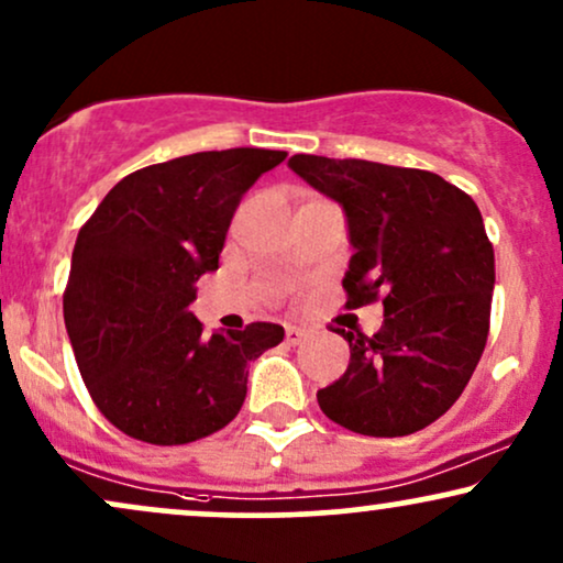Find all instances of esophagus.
I'll use <instances>...</instances> for the list:
<instances>
[{
	"instance_id": "1",
	"label": "esophagus",
	"mask_w": 563,
	"mask_h": 563,
	"mask_svg": "<svg viewBox=\"0 0 563 563\" xmlns=\"http://www.w3.org/2000/svg\"><path fill=\"white\" fill-rule=\"evenodd\" d=\"M303 338H307V328H299V324H288V328H286V341L290 343V346L301 343Z\"/></svg>"
}]
</instances>
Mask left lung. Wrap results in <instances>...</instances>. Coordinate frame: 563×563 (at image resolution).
Here are the masks:
<instances>
[{"label": "left lung", "instance_id": "obj_1", "mask_svg": "<svg viewBox=\"0 0 563 563\" xmlns=\"http://www.w3.org/2000/svg\"><path fill=\"white\" fill-rule=\"evenodd\" d=\"M288 167L343 207L354 249L349 309L383 299V328L346 333L351 358L317 390L320 409L358 435L398 438L456 404L483 356L496 256L472 196L435 173L294 154Z\"/></svg>", "mask_w": 563, "mask_h": 563}]
</instances>
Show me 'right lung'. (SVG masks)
Instances as JSON below:
<instances>
[{"label": "right lung", "instance_id": "add662e5", "mask_svg": "<svg viewBox=\"0 0 563 563\" xmlns=\"http://www.w3.org/2000/svg\"><path fill=\"white\" fill-rule=\"evenodd\" d=\"M273 148L199 152L135 170L80 228L65 328L93 404L125 435L183 445L222 430L246 398V364L280 324L201 333L188 309L214 273L243 194L286 159Z\"/></svg>", "mask_w": 563, "mask_h": 563}]
</instances>
